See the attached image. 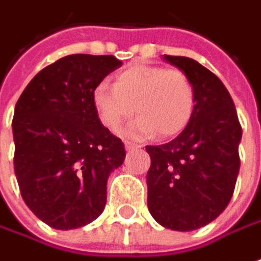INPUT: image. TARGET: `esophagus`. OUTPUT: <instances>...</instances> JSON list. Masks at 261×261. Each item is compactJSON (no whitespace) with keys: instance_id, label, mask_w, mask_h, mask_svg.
Returning <instances> with one entry per match:
<instances>
[{"instance_id":"34e87169","label":"esophagus","mask_w":261,"mask_h":261,"mask_svg":"<svg viewBox=\"0 0 261 261\" xmlns=\"http://www.w3.org/2000/svg\"><path fill=\"white\" fill-rule=\"evenodd\" d=\"M124 145H125V149H127V151H131V149H137V148H140V145H138V144L131 143V141H128V140H127V141H125Z\"/></svg>"}]
</instances>
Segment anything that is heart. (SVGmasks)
Returning a JSON list of instances; mask_svg holds the SVG:
<instances>
[{"label": "heart", "instance_id": "obj_1", "mask_svg": "<svg viewBox=\"0 0 261 261\" xmlns=\"http://www.w3.org/2000/svg\"><path fill=\"white\" fill-rule=\"evenodd\" d=\"M93 103L101 123L116 131L133 116L138 117L128 127L136 138L178 136L192 117L195 89L192 80L181 69L152 65H131L114 76L113 87L101 83L96 87Z\"/></svg>", "mask_w": 261, "mask_h": 261}]
</instances>
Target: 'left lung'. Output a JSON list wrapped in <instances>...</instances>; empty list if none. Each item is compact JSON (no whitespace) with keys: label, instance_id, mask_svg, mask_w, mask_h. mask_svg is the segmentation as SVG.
Here are the masks:
<instances>
[{"label":"left lung","instance_id":"8db88e82","mask_svg":"<svg viewBox=\"0 0 261 261\" xmlns=\"http://www.w3.org/2000/svg\"><path fill=\"white\" fill-rule=\"evenodd\" d=\"M192 80V117L179 136L147 145L149 213L167 229L189 232L211 223L232 199L239 168L242 125L225 85L191 58L164 55Z\"/></svg>","mask_w":261,"mask_h":261}]
</instances>
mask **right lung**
I'll use <instances>...</instances> for the list:
<instances>
[{"label":"right lung","mask_w":261,"mask_h":261,"mask_svg":"<svg viewBox=\"0 0 261 261\" xmlns=\"http://www.w3.org/2000/svg\"><path fill=\"white\" fill-rule=\"evenodd\" d=\"M120 66L113 55H69L42 69L16 101V181L27 206L50 227L76 229L105 209L109 175L125 149L100 123L93 94Z\"/></svg>","instance_id":"right-lung-1"}]
</instances>
